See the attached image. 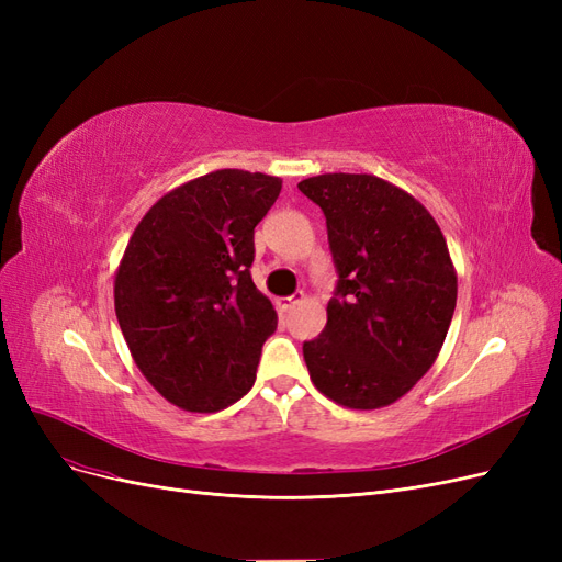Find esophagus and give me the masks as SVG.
I'll use <instances>...</instances> for the list:
<instances>
[{
	"mask_svg": "<svg viewBox=\"0 0 562 562\" xmlns=\"http://www.w3.org/2000/svg\"><path fill=\"white\" fill-rule=\"evenodd\" d=\"M302 297H304L302 293H297V295H291V297H279V300H277V304H279V310H283V312H285V310L295 307V304H297Z\"/></svg>",
	"mask_w": 562,
	"mask_h": 562,
	"instance_id": "esophagus-1",
	"label": "esophagus"
}]
</instances>
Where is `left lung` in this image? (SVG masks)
Masks as SVG:
<instances>
[{
  "instance_id": "obj_1",
  "label": "left lung",
  "mask_w": 562,
  "mask_h": 562,
  "mask_svg": "<svg viewBox=\"0 0 562 562\" xmlns=\"http://www.w3.org/2000/svg\"><path fill=\"white\" fill-rule=\"evenodd\" d=\"M326 215L337 269L323 333L302 345L323 396L351 411L396 403L427 375L457 304V271L431 213L368 173L302 180Z\"/></svg>"
}]
</instances>
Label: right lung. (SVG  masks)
<instances>
[{
    "mask_svg": "<svg viewBox=\"0 0 562 562\" xmlns=\"http://www.w3.org/2000/svg\"><path fill=\"white\" fill-rule=\"evenodd\" d=\"M281 178L223 168L164 194L114 277V312L135 366L187 413L246 396L277 312L250 279L255 225Z\"/></svg>",
    "mask_w": 562,
    "mask_h": 562,
    "instance_id": "right-lung-1",
    "label": "right lung"
}]
</instances>
